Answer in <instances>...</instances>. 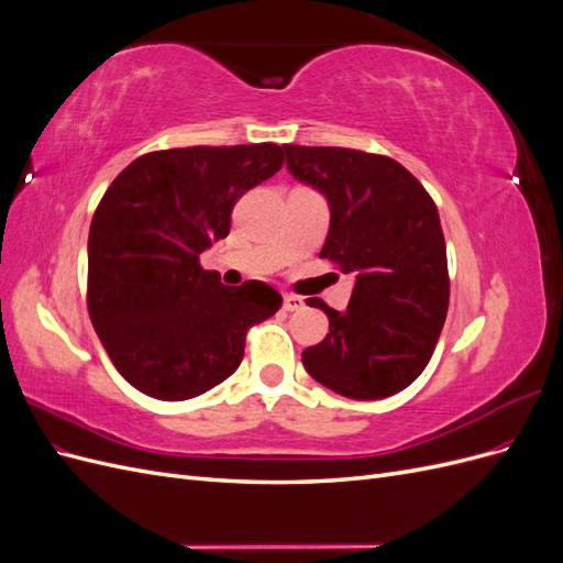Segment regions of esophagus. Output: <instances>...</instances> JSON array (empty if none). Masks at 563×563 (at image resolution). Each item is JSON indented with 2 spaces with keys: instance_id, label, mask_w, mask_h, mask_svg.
Segmentation results:
<instances>
[{
  "instance_id": "34e87169",
  "label": "esophagus",
  "mask_w": 563,
  "mask_h": 563,
  "mask_svg": "<svg viewBox=\"0 0 563 563\" xmlns=\"http://www.w3.org/2000/svg\"><path fill=\"white\" fill-rule=\"evenodd\" d=\"M305 308V300L300 296H294V294H286L284 296V310L286 312H298Z\"/></svg>"
}]
</instances>
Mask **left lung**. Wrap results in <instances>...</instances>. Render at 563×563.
<instances>
[{
  "instance_id": "left-lung-1",
  "label": "left lung",
  "mask_w": 563,
  "mask_h": 563,
  "mask_svg": "<svg viewBox=\"0 0 563 563\" xmlns=\"http://www.w3.org/2000/svg\"><path fill=\"white\" fill-rule=\"evenodd\" d=\"M296 180L329 201L319 258L354 275L345 312L312 298L329 333L302 352L310 376L347 399H385L432 360L449 312L446 242L428 190L385 155L350 147L284 145Z\"/></svg>"
}]
</instances>
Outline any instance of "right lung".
Listing matches in <instances>:
<instances>
[{
    "label": "right lung",
    "instance_id": "right-lung-1",
    "mask_svg": "<svg viewBox=\"0 0 563 563\" xmlns=\"http://www.w3.org/2000/svg\"><path fill=\"white\" fill-rule=\"evenodd\" d=\"M275 143L147 152L119 174L89 230L87 305L114 368L143 395L183 401L242 364L246 333L282 308L263 282L223 286L199 255L234 203L275 176Z\"/></svg>",
    "mask_w": 563,
    "mask_h": 563
}]
</instances>
